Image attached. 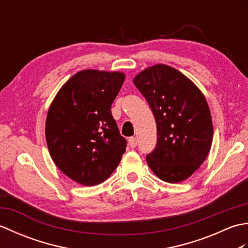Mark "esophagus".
Segmentation results:
<instances>
[{"mask_svg": "<svg viewBox=\"0 0 248 248\" xmlns=\"http://www.w3.org/2000/svg\"><path fill=\"white\" fill-rule=\"evenodd\" d=\"M129 145L131 148H135L136 146H138V140H136L135 138H130L129 139Z\"/></svg>", "mask_w": 248, "mask_h": 248, "instance_id": "obj_1", "label": "esophagus"}]
</instances>
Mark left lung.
I'll return each instance as SVG.
<instances>
[{"mask_svg": "<svg viewBox=\"0 0 248 248\" xmlns=\"http://www.w3.org/2000/svg\"><path fill=\"white\" fill-rule=\"evenodd\" d=\"M133 83L156 123L155 148L146 156L150 170L163 181L186 180L211 148L213 124L207 100L188 78L167 65L147 68Z\"/></svg>", "mask_w": 248, "mask_h": 248, "instance_id": "1", "label": "left lung"}]
</instances>
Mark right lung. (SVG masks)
I'll return each mask as SVG.
<instances>
[{
  "instance_id": "obj_1",
  "label": "right lung",
  "mask_w": 248,
  "mask_h": 248,
  "mask_svg": "<svg viewBox=\"0 0 248 248\" xmlns=\"http://www.w3.org/2000/svg\"><path fill=\"white\" fill-rule=\"evenodd\" d=\"M124 73L82 70L68 80L52 101L46 140L55 165L82 186H93L112 175L124 154L110 107Z\"/></svg>"
}]
</instances>
